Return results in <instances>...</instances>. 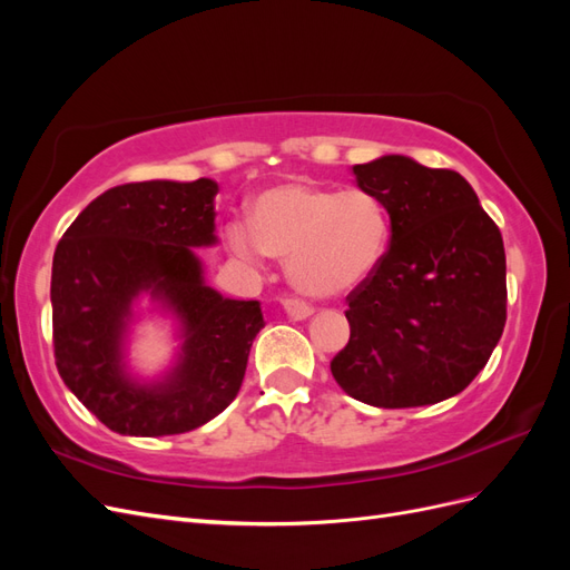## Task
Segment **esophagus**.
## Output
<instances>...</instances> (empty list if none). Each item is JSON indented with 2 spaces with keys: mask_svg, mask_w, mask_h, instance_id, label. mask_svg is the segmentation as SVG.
<instances>
[{
  "mask_svg": "<svg viewBox=\"0 0 570 570\" xmlns=\"http://www.w3.org/2000/svg\"><path fill=\"white\" fill-rule=\"evenodd\" d=\"M283 308H285V314H287L289 318H295V321H306L308 316L314 314L312 306H308V304L302 302V299H295V297L283 299Z\"/></svg>",
  "mask_w": 570,
  "mask_h": 570,
  "instance_id": "esophagus-1",
  "label": "esophagus"
}]
</instances>
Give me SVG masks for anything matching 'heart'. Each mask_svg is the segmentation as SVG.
<instances>
[{"mask_svg":"<svg viewBox=\"0 0 570 570\" xmlns=\"http://www.w3.org/2000/svg\"><path fill=\"white\" fill-rule=\"evenodd\" d=\"M230 249L252 266L273 254L289 281L312 297H342L381 266L390 243L385 204L368 189H335L308 180L275 185L252 204V223L226 228Z\"/></svg>","mask_w":570,"mask_h":570,"instance_id":"heart-1","label":"heart"}]
</instances>
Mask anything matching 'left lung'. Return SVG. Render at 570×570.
I'll return each instance as SVG.
<instances>
[{"label":"left lung","mask_w":570,"mask_h":570,"mask_svg":"<svg viewBox=\"0 0 570 570\" xmlns=\"http://www.w3.org/2000/svg\"><path fill=\"white\" fill-rule=\"evenodd\" d=\"M352 174L385 204L392 237L377 271L350 292V342L331 361L333 377L371 406L450 400L504 333L502 233L456 170L387 154Z\"/></svg>","instance_id":"left-lung-1"}]
</instances>
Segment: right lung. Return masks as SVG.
Listing matches in <instances>:
<instances>
[{
  "label": "right lung",
  "mask_w": 570,
  "mask_h": 570,
  "mask_svg": "<svg viewBox=\"0 0 570 570\" xmlns=\"http://www.w3.org/2000/svg\"><path fill=\"white\" fill-rule=\"evenodd\" d=\"M209 178L107 189L61 237L51 264V325L61 381L114 433L161 438L216 419L239 392L256 333V299L206 285L195 247L216 237ZM147 294L179 323L181 350L157 382L125 364L131 306Z\"/></svg>",
  "instance_id": "1"
}]
</instances>
